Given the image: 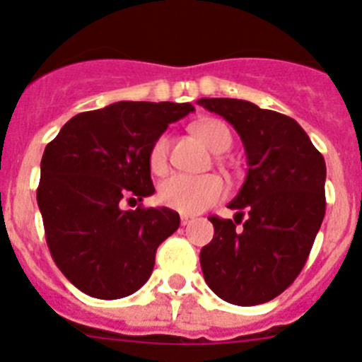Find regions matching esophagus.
Here are the masks:
<instances>
[{"label":"esophagus","mask_w":362,"mask_h":362,"mask_svg":"<svg viewBox=\"0 0 362 362\" xmlns=\"http://www.w3.org/2000/svg\"><path fill=\"white\" fill-rule=\"evenodd\" d=\"M191 221H192L191 216H180V223H182V225H184V227H187V225Z\"/></svg>","instance_id":"obj_1"}]
</instances>
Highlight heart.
Returning <instances> with one entry per match:
<instances>
[{
    "instance_id": "1",
    "label": "heart",
    "mask_w": 362,
    "mask_h": 362,
    "mask_svg": "<svg viewBox=\"0 0 362 362\" xmlns=\"http://www.w3.org/2000/svg\"><path fill=\"white\" fill-rule=\"evenodd\" d=\"M192 132L216 153L227 151L232 144V135L228 128L216 119L198 121L192 124ZM170 144V137L160 135L151 146L150 168L153 173L162 175L168 170ZM225 194H227V187L221 178L214 177V175H207V177L173 175L162 182L158 187V198L162 204L185 216L204 212L205 209L223 200Z\"/></svg>"
}]
</instances>
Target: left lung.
Instances as JSON below:
<instances>
[{
    "label": "left lung",
    "instance_id": "left-lung-1",
    "mask_svg": "<svg viewBox=\"0 0 362 362\" xmlns=\"http://www.w3.org/2000/svg\"><path fill=\"white\" fill-rule=\"evenodd\" d=\"M198 103L235 128L248 160L228 207L249 218L243 229L235 218H209L214 238L200 252L202 272L225 302L259 305L286 291L309 257L325 216V160L293 117L234 98Z\"/></svg>",
    "mask_w": 362,
    "mask_h": 362
}]
</instances>
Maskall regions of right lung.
I'll use <instances>...</instances> for the list:
<instances>
[{
  "mask_svg": "<svg viewBox=\"0 0 362 362\" xmlns=\"http://www.w3.org/2000/svg\"><path fill=\"white\" fill-rule=\"evenodd\" d=\"M191 103L117 101L71 117L40 160L37 204L49 252L73 286L116 300L143 288L155 252L180 225L168 207L124 211L155 192L150 150Z\"/></svg>",
  "mask_w": 362,
  "mask_h": 362,
  "instance_id": "right-lung-1",
  "label": "right lung"
}]
</instances>
